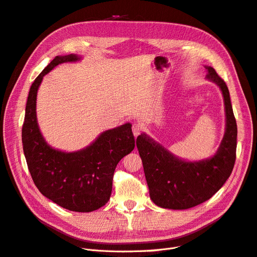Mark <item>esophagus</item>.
Listing matches in <instances>:
<instances>
[{
	"label": "esophagus",
	"instance_id": "obj_1",
	"mask_svg": "<svg viewBox=\"0 0 257 257\" xmlns=\"http://www.w3.org/2000/svg\"><path fill=\"white\" fill-rule=\"evenodd\" d=\"M132 130H133V134H134L135 137H137L141 133V131H142L140 124H138V123H133V124H132Z\"/></svg>",
	"mask_w": 257,
	"mask_h": 257
}]
</instances>
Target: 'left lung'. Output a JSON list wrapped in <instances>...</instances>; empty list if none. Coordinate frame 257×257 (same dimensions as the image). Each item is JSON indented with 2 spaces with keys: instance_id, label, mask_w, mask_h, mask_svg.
<instances>
[{
  "instance_id": "8db88e82",
  "label": "left lung",
  "mask_w": 257,
  "mask_h": 257,
  "mask_svg": "<svg viewBox=\"0 0 257 257\" xmlns=\"http://www.w3.org/2000/svg\"><path fill=\"white\" fill-rule=\"evenodd\" d=\"M207 79L215 82L223 95L227 127L215 155L198 162L182 161L146 134L137 137L150 196L164 209L186 210L210 199L230 177L236 159L237 125L233 114L229 89L211 66Z\"/></svg>"
}]
</instances>
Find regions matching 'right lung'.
<instances>
[{
    "instance_id": "1",
    "label": "right lung",
    "mask_w": 257,
    "mask_h": 257,
    "mask_svg": "<svg viewBox=\"0 0 257 257\" xmlns=\"http://www.w3.org/2000/svg\"><path fill=\"white\" fill-rule=\"evenodd\" d=\"M76 55L57 56L30 86L22 143L30 175L39 191L60 207L75 212L95 211L109 200L118 162L135 148L132 124L108 130L84 150L64 153L50 148L38 126L36 103L43 77L58 64L75 62Z\"/></svg>"
}]
</instances>
